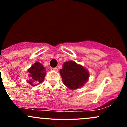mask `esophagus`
<instances>
[{"instance_id": "obj_1", "label": "esophagus", "mask_w": 127, "mask_h": 127, "mask_svg": "<svg viewBox=\"0 0 127 127\" xmlns=\"http://www.w3.org/2000/svg\"><path fill=\"white\" fill-rule=\"evenodd\" d=\"M51 70H53V71H58V69L57 68V67H53V68H51Z\"/></svg>"}]
</instances>
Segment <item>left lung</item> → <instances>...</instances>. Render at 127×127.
Listing matches in <instances>:
<instances>
[{
    "instance_id": "1",
    "label": "left lung",
    "mask_w": 127,
    "mask_h": 127,
    "mask_svg": "<svg viewBox=\"0 0 127 127\" xmlns=\"http://www.w3.org/2000/svg\"><path fill=\"white\" fill-rule=\"evenodd\" d=\"M60 73L63 84L72 90L84 86L87 82L90 76L87 69L74 61L64 63Z\"/></svg>"
}]
</instances>
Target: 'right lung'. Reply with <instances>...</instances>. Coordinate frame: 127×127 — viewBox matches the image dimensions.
<instances>
[{"mask_svg":"<svg viewBox=\"0 0 127 127\" xmlns=\"http://www.w3.org/2000/svg\"><path fill=\"white\" fill-rule=\"evenodd\" d=\"M45 67L40 62H35L33 64L30 68L28 69L29 73V79L27 80L28 84L32 87L38 85V84L43 82L46 75Z\"/></svg>","mask_w":127,"mask_h":127,"instance_id":"obj_1","label":"right lung"}]
</instances>
